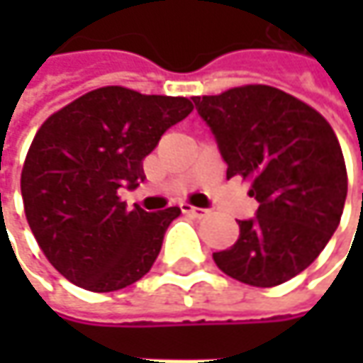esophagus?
I'll list each match as a JSON object with an SVG mask.
<instances>
[{
  "label": "esophagus",
  "mask_w": 363,
  "mask_h": 363,
  "mask_svg": "<svg viewBox=\"0 0 363 363\" xmlns=\"http://www.w3.org/2000/svg\"><path fill=\"white\" fill-rule=\"evenodd\" d=\"M182 212H186V214H189V216H194V218H203L210 214L208 210H203V208H196V206H189V203H182Z\"/></svg>",
  "instance_id": "esophagus-1"
}]
</instances>
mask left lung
Wrapping results in <instances>:
<instances>
[{
    "mask_svg": "<svg viewBox=\"0 0 363 363\" xmlns=\"http://www.w3.org/2000/svg\"><path fill=\"white\" fill-rule=\"evenodd\" d=\"M216 137L226 177L250 182L257 218L214 262L252 286H277L305 271L340 226L347 196L342 147L325 117L293 94L244 84L194 96Z\"/></svg>",
    "mask_w": 363,
    "mask_h": 363,
    "instance_id": "8db88e82",
    "label": "left lung"
}]
</instances>
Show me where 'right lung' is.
Here are the masks:
<instances>
[{
    "mask_svg": "<svg viewBox=\"0 0 363 363\" xmlns=\"http://www.w3.org/2000/svg\"><path fill=\"white\" fill-rule=\"evenodd\" d=\"M191 111L184 96L103 86L42 123L23 161L21 198L35 240L64 279L108 293L149 272L182 210H127L119 188L143 182V160Z\"/></svg>",
    "mask_w": 363,
    "mask_h": 363,
    "instance_id": "right-lung-1",
    "label": "right lung"
}]
</instances>
